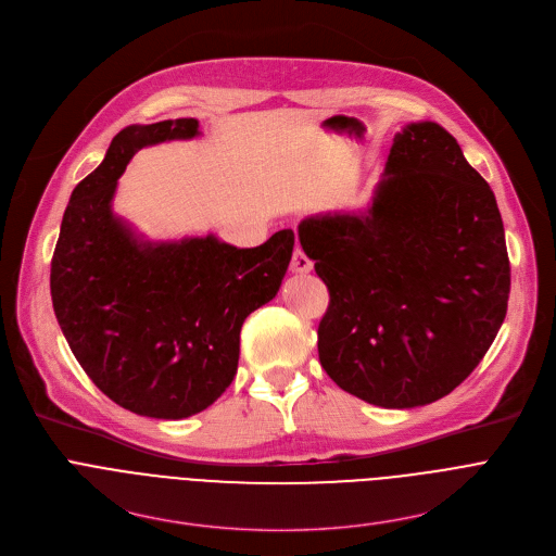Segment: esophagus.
Here are the masks:
<instances>
[{
  "mask_svg": "<svg viewBox=\"0 0 556 556\" xmlns=\"http://www.w3.org/2000/svg\"><path fill=\"white\" fill-rule=\"evenodd\" d=\"M290 270L294 275H305V273L312 270V262L305 257V253L301 249H294L292 260H290Z\"/></svg>",
  "mask_w": 556,
  "mask_h": 556,
  "instance_id": "34e87169",
  "label": "esophagus"
}]
</instances>
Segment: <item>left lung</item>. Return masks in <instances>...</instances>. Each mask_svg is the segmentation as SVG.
I'll list each match as a JSON object with an SVG mask.
<instances>
[{
	"mask_svg": "<svg viewBox=\"0 0 556 556\" xmlns=\"http://www.w3.org/2000/svg\"><path fill=\"white\" fill-rule=\"evenodd\" d=\"M299 242L330 292L319 361L369 405L444 399L504 324L510 262L497 200L438 123L405 125L371 204L305 217Z\"/></svg>",
	"mask_w": 556,
	"mask_h": 556,
	"instance_id": "left-lung-1",
	"label": "left lung"
}]
</instances>
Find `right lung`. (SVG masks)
<instances>
[{
    "label": "right lung",
    "mask_w": 556,
    "mask_h": 556,
    "mask_svg": "<svg viewBox=\"0 0 556 556\" xmlns=\"http://www.w3.org/2000/svg\"><path fill=\"white\" fill-rule=\"evenodd\" d=\"M195 118L129 125L70 195L52 255L50 292L61 332L92 382L138 416L182 420L232 382L247 316L288 270L294 232L255 249L215 235L144 242L112 211L131 155L200 134Z\"/></svg>",
    "instance_id": "obj_1"
}]
</instances>
